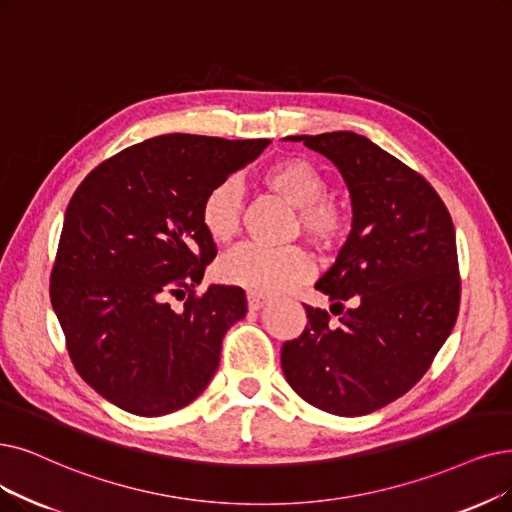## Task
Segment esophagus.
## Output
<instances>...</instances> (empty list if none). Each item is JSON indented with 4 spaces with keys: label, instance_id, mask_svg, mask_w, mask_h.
<instances>
[{
    "label": "esophagus",
    "instance_id": "esophagus-1",
    "mask_svg": "<svg viewBox=\"0 0 512 512\" xmlns=\"http://www.w3.org/2000/svg\"><path fill=\"white\" fill-rule=\"evenodd\" d=\"M264 304H267V298H264V296L254 294V292L248 294V306H250V311H260Z\"/></svg>",
    "mask_w": 512,
    "mask_h": 512
}]
</instances>
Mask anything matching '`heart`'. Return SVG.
Listing matches in <instances>:
<instances>
[{"label": "heart", "mask_w": 512, "mask_h": 512, "mask_svg": "<svg viewBox=\"0 0 512 512\" xmlns=\"http://www.w3.org/2000/svg\"><path fill=\"white\" fill-rule=\"evenodd\" d=\"M262 185L298 208L304 233L319 245L338 243L346 229V216L340 203L325 199L330 180L317 163L304 157H285L260 174ZM243 197L233 180L214 185L201 201L199 218L203 229L216 243H229L241 229ZM313 260L300 248H262V245H243L227 258H222L218 275L222 281L239 285L254 294H277L290 290L292 285L309 279Z\"/></svg>", "instance_id": "heart-1"}]
</instances>
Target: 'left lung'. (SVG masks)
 <instances>
[{
    "label": "left lung",
    "mask_w": 512,
    "mask_h": 512,
    "mask_svg": "<svg viewBox=\"0 0 512 512\" xmlns=\"http://www.w3.org/2000/svg\"><path fill=\"white\" fill-rule=\"evenodd\" d=\"M330 159L353 201V231L304 304V332L283 342L294 391L334 416H365L393 403L428 372L460 309L456 231L422 174L355 132L290 136ZM349 301L352 306L344 307Z\"/></svg>",
    "instance_id": "obj_1"
}]
</instances>
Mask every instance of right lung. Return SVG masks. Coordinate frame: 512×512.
I'll list each match as a JSON object with an SVG mask.
<instances>
[{
	"label": "right lung",
	"mask_w": 512,
	"mask_h": 512,
	"mask_svg": "<svg viewBox=\"0 0 512 512\" xmlns=\"http://www.w3.org/2000/svg\"><path fill=\"white\" fill-rule=\"evenodd\" d=\"M269 142L155 136L98 163L73 193L50 300L77 374L121 410L166 416L210 384L248 302L237 285L197 294L216 258L201 201Z\"/></svg>",
	"instance_id": "1"
}]
</instances>
